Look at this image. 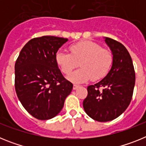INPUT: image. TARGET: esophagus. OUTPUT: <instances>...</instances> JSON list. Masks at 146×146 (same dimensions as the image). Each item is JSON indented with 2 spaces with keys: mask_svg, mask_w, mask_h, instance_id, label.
Returning <instances> with one entry per match:
<instances>
[{
  "mask_svg": "<svg viewBox=\"0 0 146 146\" xmlns=\"http://www.w3.org/2000/svg\"><path fill=\"white\" fill-rule=\"evenodd\" d=\"M79 87H80V86H78V85H75V84H74V86H73V89H74V90H76V89H77Z\"/></svg>",
  "mask_w": 146,
  "mask_h": 146,
  "instance_id": "34e87169",
  "label": "esophagus"
}]
</instances>
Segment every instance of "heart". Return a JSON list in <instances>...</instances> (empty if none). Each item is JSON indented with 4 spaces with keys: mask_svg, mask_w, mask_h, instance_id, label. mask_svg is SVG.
<instances>
[{
    "mask_svg": "<svg viewBox=\"0 0 146 146\" xmlns=\"http://www.w3.org/2000/svg\"><path fill=\"white\" fill-rule=\"evenodd\" d=\"M70 52L58 50L55 60L61 72L69 74L80 65L81 68L68 77L71 82L80 84L89 80L96 81L108 74L113 63V55L110 50L104 49L99 44L92 41H82L69 47Z\"/></svg>",
    "mask_w": 146,
    "mask_h": 146,
    "instance_id": "obj_1",
    "label": "heart"
}]
</instances>
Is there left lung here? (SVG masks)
<instances>
[{"label":"left lung","mask_w":146,"mask_h":146,"mask_svg":"<svg viewBox=\"0 0 146 146\" xmlns=\"http://www.w3.org/2000/svg\"><path fill=\"white\" fill-rule=\"evenodd\" d=\"M113 55L111 69L106 77L87 88L83 108L89 117L99 122L118 118L129 105L135 84V72L128 50L120 42L105 37ZM104 87L102 92L99 88Z\"/></svg>","instance_id":"left-lung-1"}]
</instances>
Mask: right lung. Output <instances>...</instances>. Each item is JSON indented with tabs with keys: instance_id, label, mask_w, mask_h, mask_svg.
<instances>
[{
	"instance_id": "1",
	"label": "right lung",
	"mask_w": 146,
	"mask_h": 146,
	"mask_svg": "<svg viewBox=\"0 0 146 146\" xmlns=\"http://www.w3.org/2000/svg\"><path fill=\"white\" fill-rule=\"evenodd\" d=\"M67 41L52 36L32 38L22 49L15 63L18 99L27 111L38 120L56 116L73 88L55 60V53Z\"/></svg>"
}]
</instances>
